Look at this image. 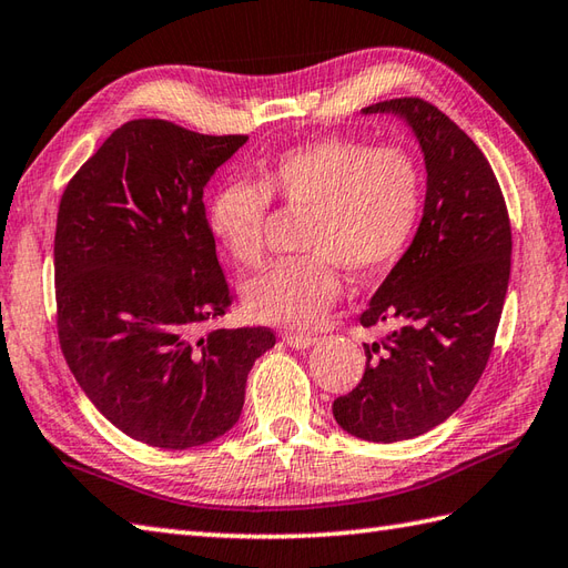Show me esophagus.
Masks as SVG:
<instances>
[{
  "instance_id": "1",
  "label": "esophagus",
  "mask_w": 568,
  "mask_h": 568,
  "mask_svg": "<svg viewBox=\"0 0 568 568\" xmlns=\"http://www.w3.org/2000/svg\"><path fill=\"white\" fill-rule=\"evenodd\" d=\"M284 343L294 349H308L311 345H316V337L304 333H284Z\"/></svg>"
}]
</instances>
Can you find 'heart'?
I'll return each mask as SVG.
<instances>
[{"mask_svg":"<svg viewBox=\"0 0 568 568\" xmlns=\"http://www.w3.org/2000/svg\"><path fill=\"white\" fill-rule=\"evenodd\" d=\"M270 201L306 209L304 257L274 262L243 286L260 323L311 327L339 294L337 267L352 276L382 272L406 247L420 211V174L400 148L318 138L262 160L255 184L231 180L209 204V229L245 267L264 255Z\"/></svg>","mask_w":568,"mask_h":568,"instance_id":"b5f03b06","label":"heart"}]
</instances>
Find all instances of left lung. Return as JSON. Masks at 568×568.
I'll list each match as a JSON object with an SVG mask.
<instances>
[{
  "label": "left lung",
  "mask_w": 568,
  "mask_h": 568,
  "mask_svg": "<svg viewBox=\"0 0 568 568\" xmlns=\"http://www.w3.org/2000/svg\"><path fill=\"white\" fill-rule=\"evenodd\" d=\"M362 113H394L425 160V204L413 243L376 288L364 327L394 323L364 345L362 382L333 403L345 433L398 443L445 423L481 379L510 280V221L481 150L437 106L406 97Z\"/></svg>",
  "instance_id": "left-lung-1"
}]
</instances>
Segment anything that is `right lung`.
<instances>
[{
	"instance_id": "obj_1",
	"label": "right lung",
	"mask_w": 568,
	"mask_h": 568,
	"mask_svg": "<svg viewBox=\"0 0 568 568\" xmlns=\"http://www.w3.org/2000/svg\"><path fill=\"white\" fill-rule=\"evenodd\" d=\"M247 135L160 119L113 131L60 199L58 337L74 379L138 443L189 449L243 413L270 327H209L231 304L204 186Z\"/></svg>"
}]
</instances>
